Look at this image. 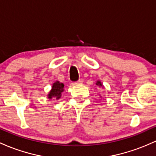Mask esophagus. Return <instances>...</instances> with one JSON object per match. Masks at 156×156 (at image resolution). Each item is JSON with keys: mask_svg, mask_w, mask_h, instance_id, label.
<instances>
[{"mask_svg": "<svg viewBox=\"0 0 156 156\" xmlns=\"http://www.w3.org/2000/svg\"><path fill=\"white\" fill-rule=\"evenodd\" d=\"M82 83H83V80H78L77 82H75V83H73L72 85H80V84H82Z\"/></svg>", "mask_w": 156, "mask_h": 156, "instance_id": "1", "label": "esophagus"}]
</instances>
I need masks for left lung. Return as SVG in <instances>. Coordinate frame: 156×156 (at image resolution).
Returning a JSON list of instances; mask_svg holds the SVG:
<instances>
[{
	"label": "left lung",
	"instance_id": "left-lung-1",
	"mask_svg": "<svg viewBox=\"0 0 156 156\" xmlns=\"http://www.w3.org/2000/svg\"><path fill=\"white\" fill-rule=\"evenodd\" d=\"M96 85H97V86H98V87H102V88H103V87H104V86H103V85H102V84H101V83L100 80H97V83H96ZM100 97H101V96H100Z\"/></svg>",
	"mask_w": 156,
	"mask_h": 156
}]
</instances>
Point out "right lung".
<instances>
[{
	"mask_svg": "<svg viewBox=\"0 0 156 156\" xmlns=\"http://www.w3.org/2000/svg\"><path fill=\"white\" fill-rule=\"evenodd\" d=\"M64 91V84L59 83V81H56L52 84L51 89L48 94H47L48 99H51L52 98H55L56 99H60L62 97V93Z\"/></svg>",
	"mask_w": 156,
	"mask_h": 156,
	"instance_id": "1",
	"label": "right lung"
}]
</instances>
